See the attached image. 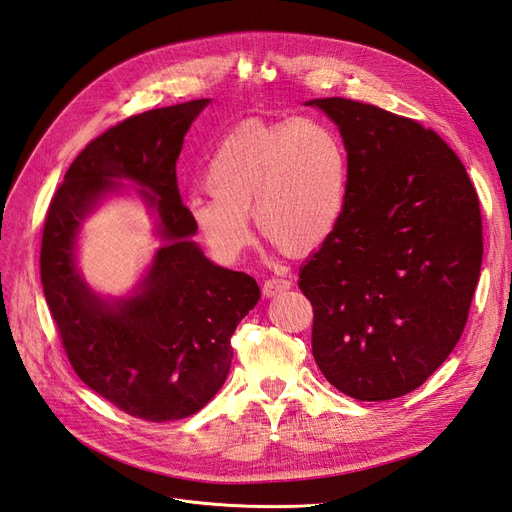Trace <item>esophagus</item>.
Segmentation results:
<instances>
[{"label": "esophagus", "instance_id": "34e87169", "mask_svg": "<svg viewBox=\"0 0 512 512\" xmlns=\"http://www.w3.org/2000/svg\"><path fill=\"white\" fill-rule=\"evenodd\" d=\"M290 286L292 282L286 280V277H269V280L262 284V294H265V297H275V294L288 290Z\"/></svg>", "mask_w": 512, "mask_h": 512}]
</instances>
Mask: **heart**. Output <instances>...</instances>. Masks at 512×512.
<instances>
[{
    "mask_svg": "<svg viewBox=\"0 0 512 512\" xmlns=\"http://www.w3.org/2000/svg\"><path fill=\"white\" fill-rule=\"evenodd\" d=\"M205 185L211 196H194L188 211L213 254H243L252 243L250 213L277 250L305 254L327 241L342 218L348 153L318 119L250 123L215 147Z\"/></svg>",
    "mask_w": 512,
    "mask_h": 512,
    "instance_id": "b5f03b06",
    "label": "heart"
}]
</instances>
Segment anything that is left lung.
I'll list each match as a JSON object with an SVG mask.
<instances>
[{
    "mask_svg": "<svg viewBox=\"0 0 512 512\" xmlns=\"http://www.w3.org/2000/svg\"><path fill=\"white\" fill-rule=\"evenodd\" d=\"M342 132V218L303 265L312 352L337 391L386 401L418 389L466 329L483 218L457 153L421 123L348 98L312 100Z\"/></svg>",
    "mask_w": 512,
    "mask_h": 512,
    "instance_id": "obj_1",
    "label": "left lung"
}]
</instances>
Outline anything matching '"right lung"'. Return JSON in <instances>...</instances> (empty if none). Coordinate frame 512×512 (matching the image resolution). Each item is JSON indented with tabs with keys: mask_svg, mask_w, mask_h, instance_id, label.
Segmentation results:
<instances>
[{
	"mask_svg": "<svg viewBox=\"0 0 512 512\" xmlns=\"http://www.w3.org/2000/svg\"><path fill=\"white\" fill-rule=\"evenodd\" d=\"M207 98L132 115L70 164L46 211L40 277L68 361L89 389L134 418L179 421L205 408L228 376L230 337L260 299L252 275L209 262L177 188L183 136ZM132 178L161 215V248L144 290L106 306L73 269V241L95 200Z\"/></svg>",
	"mask_w": 512,
	"mask_h": 512,
	"instance_id": "right-lung-1",
	"label": "right lung"
}]
</instances>
